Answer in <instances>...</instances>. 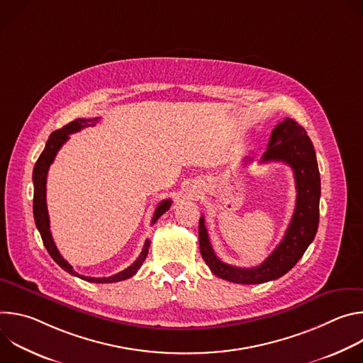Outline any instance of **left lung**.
<instances>
[{"label":"left lung","instance_id":"left-lung-1","mask_svg":"<svg viewBox=\"0 0 363 363\" xmlns=\"http://www.w3.org/2000/svg\"><path fill=\"white\" fill-rule=\"evenodd\" d=\"M250 161L245 158V164ZM260 162L287 164L293 169L297 191L294 213L286 234L266 260L251 269L225 264L211 247L203 217L199 218L198 225L199 250L206 266L220 279L238 284H260L284 276L303 257L319 227L320 174L313 143L304 128L290 118L281 121L273 129Z\"/></svg>","mask_w":363,"mask_h":363}]
</instances>
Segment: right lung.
<instances>
[{
  "label": "right lung",
  "instance_id": "add662e5",
  "mask_svg": "<svg viewBox=\"0 0 363 363\" xmlns=\"http://www.w3.org/2000/svg\"><path fill=\"white\" fill-rule=\"evenodd\" d=\"M100 118H93V119H76L73 122H70L69 125L63 126L62 129L56 130L50 135L44 150L41 152V155L38 157L35 165H34V171H33V184H34V198H33V213H34V221L37 225V230L40 231L41 240L44 242V247L47 248L48 254L51 255V258L67 273H70L72 276H76L82 280L90 281V283H116V281H122L126 280L129 277H132L133 274H136V272L140 269L142 263L145 262V258L147 255L149 247H150V241L146 240L143 250L140 252V255L136 258V262L133 264H130L128 269H125L123 272L113 274L111 277H87V276H82L79 273H76L73 270V267L65 260L62 257L60 251L57 250L53 237H51L50 233V220H48V211H47V202H45V184H47V174H48V168L50 165L53 164L56 155L59 152V149L67 142L69 136L74 132L82 130L83 128L87 126H94L99 122ZM172 201L171 199H165L162 202H160V205L157 206V210L153 213L152 221L150 224H155L158 221V218L169 210Z\"/></svg>",
  "mask_w": 363,
  "mask_h": 363
}]
</instances>
